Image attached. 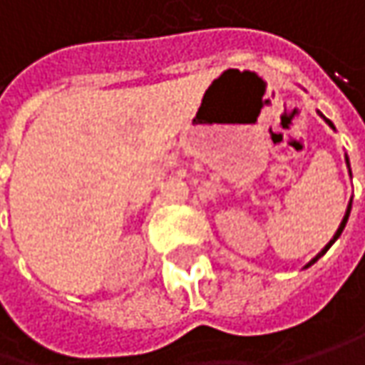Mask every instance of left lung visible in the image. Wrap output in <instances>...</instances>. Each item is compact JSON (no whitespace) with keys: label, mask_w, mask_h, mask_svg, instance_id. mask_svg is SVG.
<instances>
[{"label":"left lung","mask_w":365,"mask_h":365,"mask_svg":"<svg viewBox=\"0 0 365 365\" xmlns=\"http://www.w3.org/2000/svg\"><path fill=\"white\" fill-rule=\"evenodd\" d=\"M316 111H318V109H316ZM318 115H320V118L324 119V121H327V123H329V125H331L332 130H334V125H332V121H331V119H327V118H324V115H322V113H320V111H318ZM345 163H347V167H349V157H347V155H345ZM349 175H351V167H349ZM349 212H351V200H349V204H347V210H345V217H343V221H341V225H339V229H336V233H334V235H332V240H331V242H329V244H327V246L322 247V250H320V252H318V254H316V256H314V258H312L310 262H308V264H306V267H304V268L312 267V264H314V262H316V260H318V258H320V256H324V254H327V252H329V247H331L332 244H334V242H336V240H339V237H341V233H343V229H345V225H347V219H349Z\"/></svg>","instance_id":"left-lung-1"}]
</instances>
